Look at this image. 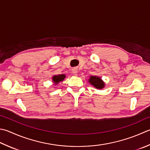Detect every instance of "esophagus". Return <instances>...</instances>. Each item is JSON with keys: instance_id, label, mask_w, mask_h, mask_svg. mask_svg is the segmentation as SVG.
I'll list each match as a JSON object with an SVG mask.
<instances>
[{"instance_id": "1", "label": "esophagus", "mask_w": 150, "mask_h": 150, "mask_svg": "<svg viewBox=\"0 0 150 150\" xmlns=\"http://www.w3.org/2000/svg\"><path fill=\"white\" fill-rule=\"evenodd\" d=\"M78 69H76V68H74V69H72V73L74 74L75 76H76L78 74Z\"/></svg>"}]
</instances>
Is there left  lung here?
Listing matches in <instances>:
<instances>
[{
	"label": "left lung",
	"instance_id": "obj_1",
	"mask_svg": "<svg viewBox=\"0 0 150 150\" xmlns=\"http://www.w3.org/2000/svg\"><path fill=\"white\" fill-rule=\"evenodd\" d=\"M88 81L89 83L94 86L96 89H102L105 86V83L102 80L100 77L97 76H91L88 79Z\"/></svg>",
	"mask_w": 150,
	"mask_h": 150
}]
</instances>
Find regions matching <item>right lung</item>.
Returning a JSON list of instances; mask_svg holds the SVG:
<instances>
[{"mask_svg": "<svg viewBox=\"0 0 150 150\" xmlns=\"http://www.w3.org/2000/svg\"><path fill=\"white\" fill-rule=\"evenodd\" d=\"M66 78L65 74H59V75H54L52 77V82L54 85H57L61 81H63L64 79Z\"/></svg>", "mask_w": 150, "mask_h": 150, "instance_id": "right-lung-1", "label": "right lung"}]
</instances>
